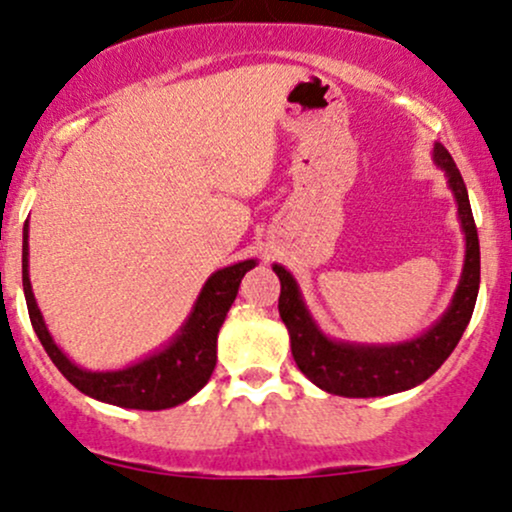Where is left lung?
Here are the masks:
<instances>
[{"mask_svg":"<svg viewBox=\"0 0 512 512\" xmlns=\"http://www.w3.org/2000/svg\"><path fill=\"white\" fill-rule=\"evenodd\" d=\"M433 163L448 178L464 233V264L460 284L443 315L419 337L395 344H361L332 339L310 315L298 281L281 264L272 269L281 281L279 315L291 337V354L310 383L339 397H385L411 390L431 378L452 354L472 320L479 293V236L464 180L443 144H433Z\"/></svg>","mask_w":512,"mask_h":512,"instance_id":"1","label":"left lung"}]
</instances>
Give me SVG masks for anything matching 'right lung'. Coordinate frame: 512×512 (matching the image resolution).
Masks as SVG:
<instances>
[{
  "instance_id": "right-lung-1",
  "label": "right lung",
  "mask_w": 512,
  "mask_h": 512,
  "mask_svg": "<svg viewBox=\"0 0 512 512\" xmlns=\"http://www.w3.org/2000/svg\"><path fill=\"white\" fill-rule=\"evenodd\" d=\"M255 264L257 260H243L231 264V267L216 269L204 281L202 291H199L197 301L180 330L154 354L117 370H86L76 366L72 358L55 344L43 320V313L35 303L31 276H28V223L23 226V293H26L28 315H31V325L40 344L45 346L52 363L60 368V373L76 390L98 399V402L115 404L122 409L161 411L178 407L209 383L216 366L219 330L233 301H236L240 279Z\"/></svg>"
}]
</instances>
